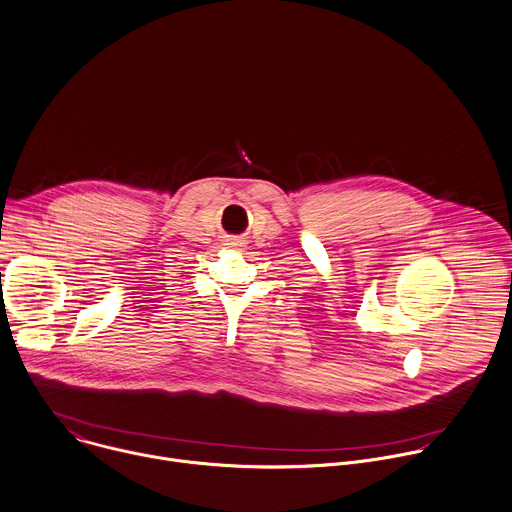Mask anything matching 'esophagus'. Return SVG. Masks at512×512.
Segmentation results:
<instances>
[{"label":"esophagus","mask_w":512,"mask_h":512,"mask_svg":"<svg viewBox=\"0 0 512 512\" xmlns=\"http://www.w3.org/2000/svg\"><path fill=\"white\" fill-rule=\"evenodd\" d=\"M229 245H231V247H237V245H239V243H229Z\"/></svg>","instance_id":"obj_1"}]
</instances>
